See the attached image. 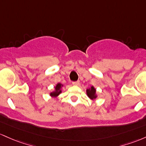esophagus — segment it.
Wrapping results in <instances>:
<instances>
[{"label": "esophagus", "instance_id": "1", "mask_svg": "<svg viewBox=\"0 0 146 146\" xmlns=\"http://www.w3.org/2000/svg\"><path fill=\"white\" fill-rule=\"evenodd\" d=\"M72 85L73 86H78V85H79V81H75V82H73L72 83Z\"/></svg>", "mask_w": 146, "mask_h": 146}]
</instances>
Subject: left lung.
Wrapping results in <instances>:
<instances>
[{
  "label": "left lung",
  "mask_w": 146,
  "mask_h": 146,
  "mask_svg": "<svg viewBox=\"0 0 146 146\" xmlns=\"http://www.w3.org/2000/svg\"><path fill=\"white\" fill-rule=\"evenodd\" d=\"M86 94L89 97V99L92 100V101H95L96 99V98L98 97L96 88L93 86H90V88H88L86 90Z\"/></svg>",
  "instance_id": "1"
}]
</instances>
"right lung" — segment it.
<instances>
[{"label": "right lung", "mask_w": 146, "mask_h": 146, "mask_svg": "<svg viewBox=\"0 0 146 146\" xmlns=\"http://www.w3.org/2000/svg\"><path fill=\"white\" fill-rule=\"evenodd\" d=\"M63 85L60 83H58L54 87V90L50 93V96L51 97L56 98L62 93V88H63Z\"/></svg>", "instance_id": "1"}]
</instances>
